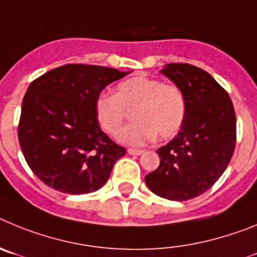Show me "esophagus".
Instances as JSON below:
<instances>
[{"mask_svg":"<svg viewBox=\"0 0 257 257\" xmlns=\"http://www.w3.org/2000/svg\"><path fill=\"white\" fill-rule=\"evenodd\" d=\"M143 150H138V149H128V154L129 155H136V156H138V155H142L143 154Z\"/></svg>","mask_w":257,"mask_h":257,"instance_id":"34e87169","label":"esophagus"}]
</instances>
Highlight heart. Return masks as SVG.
Masks as SVG:
<instances>
[{
    "instance_id": "heart-1",
    "label": "heart",
    "mask_w": 257,
    "mask_h": 257,
    "mask_svg": "<svg viewBox=\"0 0 257 257\" xmlns=\"http://www.w3.org/2000/svg\"><path fill=\"white\" fill-rule=\"evenodd\" d=\"M136 123L117 134L120 142L141 146L154 140L174 137L186 117V97L178 85L156 78L132 77L116 85V93H100L94 101L98 125L107 134H116L133 110Z\"/></svg>"
}]
</instances>
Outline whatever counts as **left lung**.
I'll use <instances>...</instances> for the list:
<instances>
[{"label":"left lung","mask_w":257,"mask_h":257,"mask_svg":"<svg viewBox=\"0 0 257 257\" xmlns=\"http://www.w3.org/2000/svg\"><path fill=\"white\" fill-rule=\"evenodd\" d=\"M161 73L186 97V117L177 137L157 150L160 165L145 177L155 195L187 201L202 195L229 164L235 147V114L225 89L207 71L168 64Z\"/></svg>","instance_id":"obj_1"}]
</instances>
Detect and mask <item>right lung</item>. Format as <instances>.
Listing matches in <instances>:
<instances>
[{"label":"right lung","instance_id":"1","mask_svg":"<svg viewBox=\"0 0 257 257\" xmlns=\"http://www.w3.org/2000/svg\"><path fill=\"white\" fill-rule=\"evenodd\" d=\"M129 71L68 64L28 87L18 137L32 172L56 191L82 195L100 189L125 149L101 131L94 101Z\"/></svg>","mask_w":257,"mask_h":257}]
</instances>
